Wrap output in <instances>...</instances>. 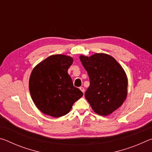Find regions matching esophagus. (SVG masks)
Listing matches in <instances>:
<instances>
[{
	"instance_id": "1",
	"label": "esophagus",
	"mask_w": 152,
	"mask_h": 152,
	"mask_svg": "<svg viewBox=\"0 0 152 152\" xmlns=\"http://www.w3.org/2000/svg\"><path fill=\"white\" fill-rule=\"evenodd\" d=\"M80 91L84 93V88H83V87H80Z\"/></svg>"
}]
</instances>
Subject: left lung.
Returning <instances> with one entry per match:
<instances>
[{"instance_id": "1", "label": "left lung", "mask_w": 152, "mask_h": 152, "mask_svg": "<svg viewBox=\"0 0 152 152\" xmlns=\"http://www.w3.org/2000/svg\"><path fill=\"white\" fill-rule=\"evenodd\" d=\"M80 59L90 80L86 99L95 113L107 116L121 106L127 97L125 71L115 58L105 53L80 56Z\"/></svg>"}]
</instances>
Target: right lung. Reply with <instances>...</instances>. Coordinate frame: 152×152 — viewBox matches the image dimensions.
Returning <instances> with one entry per match:
<instances>
[{"label":"right lung","instance_id":"1","mask_svg":"<svg viewBox=\"0 0 152 152\" xmlns=\"http://www.w3.org/2000/svg\"><path fill=\"white\" fill-rule=\"evenodd\" d=\"M73 58L53 55L35 67L29 78L31 96L44 114L60 117L68 113L73 104L83 93L74 87L68 70Z\"/></svg>","mask_w":152,"mask_h":152}]
</instances>
